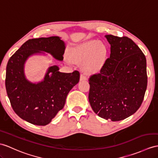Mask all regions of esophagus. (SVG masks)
<instances>
[{
  "label": "esophagus",
  "instance_id": "esophagus-1",
  "mask_svg": "<svg viewBox=\"0 0 158 158\" xmlns=\"http://www.w3.org/2000/svg\"><path fill=\"white\" fill-rule=\"evenodd\" d=\"M80 81H84V80H87V78L86 77L83 75V74H80Z\"/></svg>",
  "mask_w": 158,
  "mask_h": 158
}]
</instances>
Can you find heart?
<instances>
[{
  "label": "heart",
  "mask_w": 158,
  "mask_h": 158,
  "mask_svg": "<svg viewBox=\"0 0 158 158\" xmlns=\"http://www.w3.org/2000/svg\"><path fill=\"white\" fill-rule=\"evenodd\" d=\"M106 46L97 40H89L72 48L68 52V63L81 64L86 74H95L101 70L107 56Z\"/></svg>",
  "instance_id": "b5f03b06"
}]
</instances>
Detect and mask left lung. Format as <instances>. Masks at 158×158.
Here are the masks:
<instances>
[{
	"label": "left lung",
	"instance_id": "8db88e82",
	"mask_svg": "<svg viewBox=\"0 0 158 158\" xmlns=\"http://www.w3.org/2000/svg\"><path fill=\"white\" fill-rule=\"evenodd\" d=\"M110 57L101 72L89 78L88 100L100 117L118 121L139 109L147 88L145 56L127 37L106 35Z\"/></svg>",
	"mask_w": 158,
	"mask_h": 158
}]
</instances>
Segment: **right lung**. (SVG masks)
Returning a JSON list of instances; mask_svg holds the SVG:
<instances>
[{
    "mask_svg": "<svg viewBox=\"0 0 158 158\" xmlns=\"http://www.w3.org/2000/svg\"><path fill=\"white\" fill-rule=\"evenodd\" d=\"M66 44L60 37H41L27 41L10 57L6 70L5 86L10 105L18 116L35 125L45 126L64 106L67 95L80 80V73H63L54 65L48 68L44 79L33 83L25 75L29 57L49 53L64 60Z\"/></svg>",
    "mask_w": 158,
    "mask_h": 158,
    "instance_id": "obj_1",
    "label": "right lung"
}]
</instances>
